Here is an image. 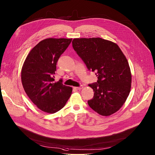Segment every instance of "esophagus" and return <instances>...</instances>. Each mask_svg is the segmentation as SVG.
Returning <instances> with one entry per match:
<instances>
[{
  "label": "esophagus",
  "mask_w": 155,
  "mask_h": 155,
  "mask_svg": "<svg viewBox=\"0 0 155 155\" xmlns=\"http://www.w3.org/2000/svg\"><path fill=\"white\" fill-rule=\"evenodd\" d=\"M82 88H83L82 85L80 86V87H74V89H76V90H80V89H82Z\"/></svg>",
  "instance_id": "esophagus-1"
}]
</instances>
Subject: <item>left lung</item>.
Returning a JSON list of instances; mask_svg holds the SVG:
<instances>
[{"label": "left lung", "mask_w": 155, "mask_h": 155, "mask_svg": "<svg viewBox=\"0 0 155 155\" xmlns=\"http://www.w3.org/2000/svg\"><path fill=\"white\" fill-rule=\"evenodd\" d=\"M72 45L98 78L89 85L94 95L88 104L100 115H113L122 107L130 91L132 75L125 56L117 44L99 37L74 38Z\"/></svg>", "instance_id": "obj_1"}]
</instances>
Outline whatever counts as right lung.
<instances>
[{"label":"right lung","mask_w":155,"mask_h":155,"mask_svg":"<svg viewBox=\"0 0 155 155\" xmlns=\"http://www.w3.org/2000/svg\"><path fill=\"white\" fill-rule=\"evenodd\" d=\"M72 38H49L40 41L26 58L21 82L28 97L38 109L54 113L65 106L72 93L71 87L54 82L56 63Z\"/></svg>","instance_id":"1"}]
</instances>
